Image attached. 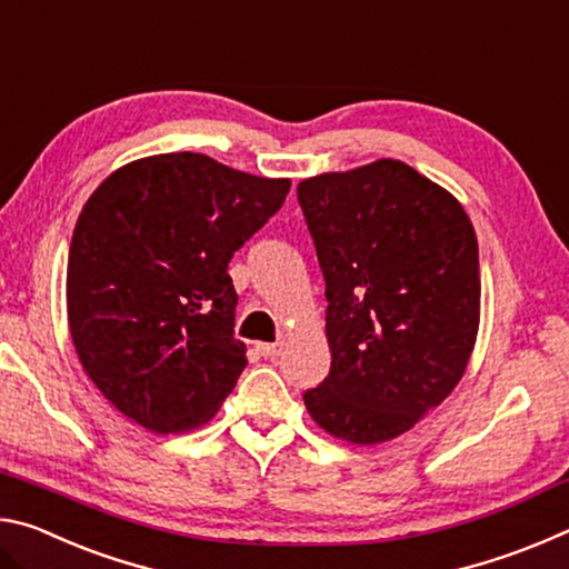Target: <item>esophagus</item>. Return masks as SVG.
<instances>
[{
  "mask_svg": "<svg viewBox=\"0 0 569 569\" xmlns=\"http://www.w3.org/2000/svg\"><path fill=\"white\" fill-rule=\"evenodd\" d=\"M283 346H286L283 341H276V343H258L256 349H258V353L266 356V359H268V356H278V353H281Z\"/></svg>",
  "mask_w": 569,
  "mask_h": 569,
  "instance_id": "esophagus-1",
  "label": "esophagus"
}]
</instances>
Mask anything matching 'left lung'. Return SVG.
<instances>
[{
  "instance_id": "left-lung-1",
  "label": "left lung",
  "mask_w": 569,
  "mask_h": 569,
  "mask_svg": "<svg viewBox=\"0 0 569 569\" xmlns=\"http://www.w3.org/2000/svg\"><path fill=\"white\" fill-rule=\"evenodd\" d=\"M298 203L323 271L331 351L306 409L349 445L397 439L455 391L475 351V226L449 190L391 158L306 178Z\"/></svg>"
}]
</instances>
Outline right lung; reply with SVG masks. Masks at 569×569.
<instances>
[{
  "mask_svg": "<svg viewBox=\"0 0 569 569\" xmlns=\"http://www.w3.org/2000/svg\"><path fill=\"white\" fill-rule=\"evenodd\" d=\"M288 190V178L162 152L110 172L88 198L67 263V323L82 369L122 417L156 435L216 417L248 363L228 263Z\"/></svg>",
  "mask_w": 569,
  "mask_h": 569,
  "instance_id": "right-lung-1",
  "label": "right lung"
}]
</instances>
